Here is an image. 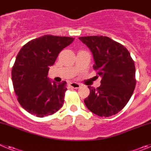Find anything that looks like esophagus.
<instances>
[{
	"label": "esophagus",
	"instance_id": "esophagus-1",
	"mask_svg": "<svg viewBox=\"0 0 151 151\" xmlns=\"http://www.w3.org/2000/svg\"><path fill=\"white\" fill-rule=\"evenodd\" d=\"M69 86L72 88H78L80 87V85L78 83H76V82H71L69 83Z\"/></svg>",
	"mask_w": 151,
	"mask_h": 151
}]
</instances>
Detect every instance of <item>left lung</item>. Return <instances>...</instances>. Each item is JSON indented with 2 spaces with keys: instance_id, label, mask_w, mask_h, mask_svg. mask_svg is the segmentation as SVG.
<instances>
[{
  "instance_id": "left-lung-1",
  "label": "left lung",
  "mask_w": 151,
  "mask_h": 151,
  "mask_svg": "<svg viewBox=\"0 0 151 151\" xmlns=\"http://www.w3.org/2000/svg\"><path fill=\"white\" fill-rule=\"evenodd\" d=\"M93 54V68L102 77L101 86H88L90 94L84 102L99 116L115 115L125 107L136 85L134 60L126 47L106 36L79 37Z\"/></svg>"
}]
</instances>
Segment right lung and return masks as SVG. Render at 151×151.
Listing matches in <instances>:
<instances>
[{"label":"right lung","instance_id":"obj_1","mask_svg":"<svg viewBox=\"0 0 151 151\" xmlns=\"http://www.w3.org/2000/svg\"><path fill=\"white\" fill-rule=\"evenodd\" d=\"M73 40L46 35L31 40L17 54L12 68L13 89L19 104L31 114L45 117L62 107L66 82L51 83L47 73L60 52Z\"/></svg>","mask_w":151,"mask_h":151}]
</instances>
